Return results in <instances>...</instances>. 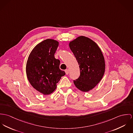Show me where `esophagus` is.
I'll return each instance as SVG.
<instances>
[{
    "label": "esophagus",
    "instance_id": "34e87169",
    "mask_svg": "<svg viewBox=\"0 0 133 133\" xmlns=\"http://www.w3.org/2000/svg\"><path fill=\"white\" fill-rule=\"evenodd\" d=\"M65 73L67 75V74H69V70L68 69H66L65 70Z\"/></svg>",
    "mask_w": 133,
    "mask_h": 133
}]
</instances>
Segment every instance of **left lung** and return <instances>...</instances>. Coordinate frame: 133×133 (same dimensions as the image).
I'll use <instances>...</instances> for the list:
<instances>
[{"instance_id":"obj_1","label":"left lung","mask_w":133,"mask_h":133,"mask_svg":"<svg viewBox=\"0 0 133 133\" xmlns=\"http://www.w3.org/2000/svg\"><path fill=\"white\" fill-rule=\"evenodd\" d=\"M69 47L80 69V75L74 80V84L81 91L88 92L97 85L104 73L105 62L102 52L95 42L84 36L70 42Z\"/></svg>"}]
</instances>
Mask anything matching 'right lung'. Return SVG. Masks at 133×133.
I'll return each instance as SVG.
<instances>
[{"instance_id":"right-lung-1","label":"right lung","mask_w":133,"mask_h":133,"mask_svg":"<svg viewBox=\"0 0 133 133\" xmlns=\"http://www.w3.org/2000/svg\"><path fill=\"white\" fill-rule=\"evenodd\" d=\"M58 46L59 42L53 39L44 40L35 47L27 61L26 72L30 84L44 95L52 93L65 74L59 69V59L54 56Z\"/></svg>"}]
</instances>
